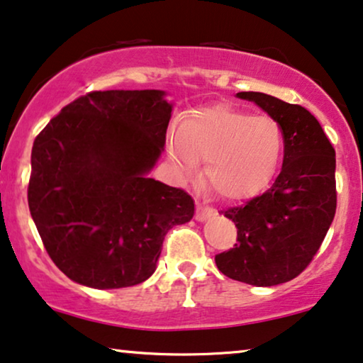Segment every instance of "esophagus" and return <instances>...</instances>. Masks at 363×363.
Segmentation results:
<instances>
[{"mask_svg": "<svg viewBox=\"0 0 363 363\" xmlns=\"http://www.w3.org/2000/svg\"><path fill=\"white\" fill-rule=\"evenodd\" d=\"M212 214H214V211L209 209V207L197 204V209H196V219H197V220L202 222V220L209 219V217H211Z\"/></svg>", "mask_w": 363, "mask_h": 363, "instance_id": "esophagus-1", "label": "esophagus"}]
</instances>
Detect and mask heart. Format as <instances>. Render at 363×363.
I'll use <instances>...</instances> for the list:
<instances>
[{"label": "heart", "instance_id": "heart-1", "mask_svg": "<svg viewBox=\"0 0 363 363\" xmlns=\"http://www.w3.org/2000/svg\"><path fill=\"white\" fill-rule=\"evenodd\" d=\"M282 152L284 134L277 121L227 104L191 111L167 139L176 176L191 179L204 159V179L229 202L262 192L277 172Z\"/></svg>", "mask_w": 363, "mask_h": 363}]
</instances>
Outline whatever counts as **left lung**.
Here are the masks:
<instances>
[{
  "mask_svg": "<svg viewBox=\"0 0 363 363\" xmlns=\"http://www.w3.org/2000/svg\"><path fill=\"white\" fill-rule=\"evenodd\" d=\"M277 121L284 162L274 184L244 206L222 212L238 227V244L216 255L227 277L272 287L311 264L337 209L335 149L322 125L298 104L264 93H238Z\"/></svg>",
  "mask_w": 363,
  "mask_h": 363,
  "instance_id": "8db88e82",
  "label": "left lung"
}]
</instances>
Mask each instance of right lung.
Wrapping results in <instances>:
<instances>
[{
	"mask_svg": "<svg viewBox=\"0 0 363 363\" xmlns=\"http://www.w3.org/2000/svg\"><path fill=\"white\" fill-rule=\"evenodd\" d=\"M164 96L94 91L65 106L35 139L31 217L52 262L81 286L147 280L169 229L194 216L187 192L149 177L172 113Z\"/></svg>",
	"mask_w": 363,
	"mask_h": 363,
	"instance_id": "add662e5",
	"label": "right lung"
}]
</instances>
